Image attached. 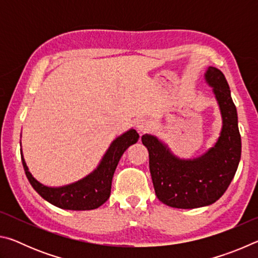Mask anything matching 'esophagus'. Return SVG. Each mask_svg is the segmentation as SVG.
<instances>
[{
	"mask_svg": "<svg viewBox=\"0 0 258 258\" xmlns=\"http://www.w3.org/2000/svg\"><path fill=\"white\" fill-rule=\"evenodd\" d=\"M137 128L140 133H146L152 128V123L148 118H140L137 120Z\"/></svg>",
	"mask_w": 258,
	"mask_h": 258,
	"instance_id": "obj_1",
	"label": "esophagus"
}]
</instances>
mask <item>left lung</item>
Segmentation results:
<instances>
[{
    "mask_svg": "<svg viewBox=\"0 0 258 258\" xmlns=\"http://www.w3.org/2000/svg\"><path fill=\"white\" fill-rule=\"evenodd\" d=\"M205 80L213 87L222 116L214 147L194 159L178 158L158 138L142 135L157 198L169 207L191 209L212 205L223 196L241 157L238 115L228 82L220 69L208 67Z\"/></svg>",
    "mask_w": 258,
    "mask_h": 258,
    "instance_id": "1",
    "label": "left lung"
}]
</instances>
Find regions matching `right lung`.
<instances>
[{
	"label": "right lung",
	"instance_id": "1",
	"mask_svg": "<svg viewBox=\"0 0 258 258\" xmlns=\"http://www.w3.org/2000/svg\"><path fill=\"white\" fill-rule=\"evenodd\" d=\"M139 134L131 128L111 142L97 168L82 180L63 186H46L35 178L26 165L23 151L21 160L28 181L34 190L46 202L69 211H90L101 206L110 197L111 181L120 157L130 146L137 143Z\"/></svg>",
	"mask_w": 258,
	"mask_h": 258
}]
</instances>
